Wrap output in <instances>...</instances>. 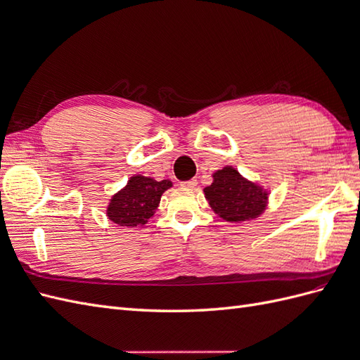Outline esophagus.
Returning <instances> with one entry per match:
<instances>
[{"label": "esophagus", "instance_id": "obj_1", "mask_svg": "<svg viewBox=\"0 0 360 360\" xmlns=\"http://www.w3.org/2000/svg\"><path fill=\"white\" fill-rule=\"evenodd\" d=\"M198 184V181H197V179H191V180H188V181H183L181 183V186H184V188H189V189H192V188H195Z\"/></svg>", "mask_w": 360, "mask_h": 360}]
</instances>
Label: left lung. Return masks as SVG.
Returning a JSON list of instances; mask_svg holds the SVG:
<instances>
[{
  "label": "left lung",
  "instance_id": "left-lung-1",
  "mask_svg": "<svg viewBox=\"0 0 360 360\" xmlns=\"http://www.w3.org/2000/svg\"><path fill=\"white\" fill-rule=\"evenodd\" d=\"M205 200L216 214L228 222H243L263 214L269 192L259 184L246 180L233 167H224L213 174V183L204 188Z\"/></svg>",
  "mask_w": 360,
  "mask_h": 360
}]
</instances>
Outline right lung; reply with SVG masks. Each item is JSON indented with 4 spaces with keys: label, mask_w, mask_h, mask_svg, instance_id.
I'll use <instances>...</instances> for the list:
<instances>
[{
    "label": "right lung",
    "mask_w": 360,
    "mask_h": 360,
    "mask_svg": "<svg viewBox=\"0 0 360 360\" xmlns=\"http://www.w3.org/2000/svg\"><path fill=\"white\" fill-rule=\"evenodd\" d=\"M172 186L171 180L156 181L151 177L132 176L108 204V219L120 226L144 225L158 210L162 193Z\"/></svg>",
    "instance_id": "right-lung-1"
}]
</instances>
